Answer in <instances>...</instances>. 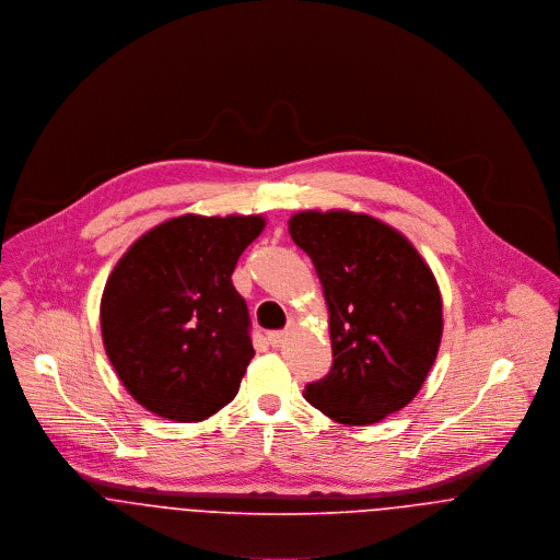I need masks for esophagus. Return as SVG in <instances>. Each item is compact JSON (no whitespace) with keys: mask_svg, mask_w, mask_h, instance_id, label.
<instances>
[{"mask_svg":"<svg viewBox=\"0 0 560 560\" xmlns=\"http://www.w3.org/2000/svg\"><path fill=\"white\" fill-rule=\"evenodd\" d=\"M291 327H293V323H291L287 329H280V331H269V334H267V340H269V345H271V347H280V345L284 342V338L289 336Z\"/></svg>","mask_w":560,"mask_h":560,"instance_id":"esophagus-1","label":"esophagus"}]
</instances>
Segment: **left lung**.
<instances>
[{
	"mask_svg": "<svg viewBox=\"0 0 560 560\" xmlns=\"http://www.w3.org/2000/svg\"><path fill=\"white\" fill-rule=\"evenodd\" d=\"M289 233L319 276L334 353L304 397L340 424H375L413 400L438 358V280L411 241L366 213L300 211Z\"/></svg>",
	"mask_w": 560,
	"mask_h": 560,
	"instance_id": "obj_1",
	"label": "left lung"
}]
</instances>
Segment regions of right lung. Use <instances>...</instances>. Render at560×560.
<instances>
[{
    "label": "right lung",
    "mask_w": 560,
    "mask_h": 560,
    "mask_svg": "<svg viewBox=\"0 0 560 560\" xmlns=\"http://www.w3.org/2000/svg\"><path fill=\"white\" fill-rule=\"evenodd\" d=\"M262 215L172 218L133 241L101 295L105 353L144 409L200 422L237 397L254 347L233 284Z\"/></svg>",
    "instance_id": "1"
}]
</instances>
